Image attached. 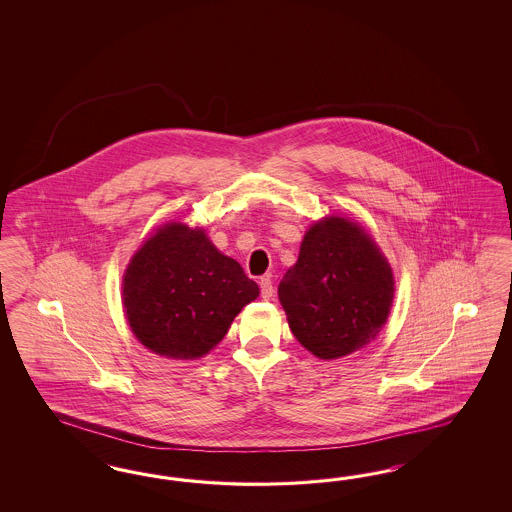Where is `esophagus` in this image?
<instances>
[{"label":"esophagus","instance_id":"1","mask_svg":"<svg viewBox=\"0 0 512 512\" xmlns=\"http://www.w3.org/2000/svg\"><path fill=\"white\" fill-rule=\"evenodd\" d=\"M259 287H261V296H263L264 300H270L272 295H274V285H272L270 276H263V278L259 279Z\"/></svg>","mask_w":512,"mask_h":512}]
</instances>
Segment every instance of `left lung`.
Segmentation results:
<instances>
[{
    "mask_svg": "<svg viewBox=\"0 0 512 512\" xmlns=\"http://www.w3.org/2000/svg\"><path fill=\"white\" fill-rule=\"evenodd\" d=\"M278 295L296 340L328 360L358 351L377 336L392 306L394 279L362 227L326 217L304 236Z\"/></svg>",
    "mask_w": 512,
    "mask_h": 512,
    "instance_id": "left-lung-1",
    "label": "left lung"
}]
</instances>
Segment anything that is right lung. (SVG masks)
I'll return each instance as SVG.
<instances>
[{"label":"right lung","mask_w":512,"mask_h":512,"mask_svg":"<svg viewBox=\"0 0 512 512\" xmlns=\"http://www.w3.org/2000/svg\"><path fill=\"white\" fill-rule=\"evenodd\" d=\"M259 296L242 266L201 229L171 223L135 253L124 276L131 330L157 355L191 360L225 338L240 310Z\"/></svg>","instance_id":"obj_1"}]
</instances>
